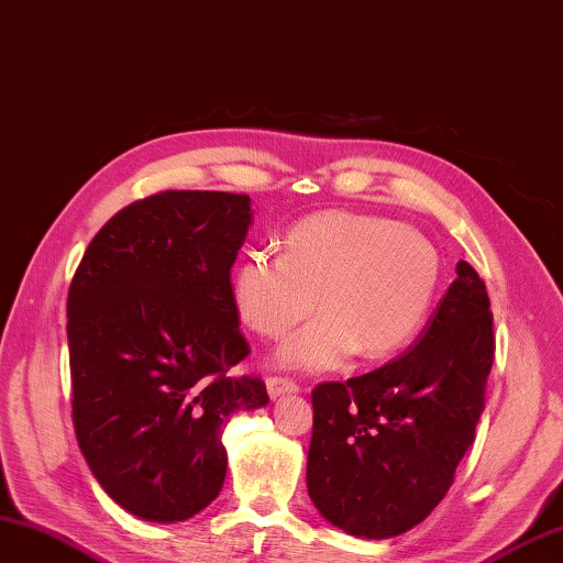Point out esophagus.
Listing matches in <instances>:
<instances>
[{"mask_svg": "<svg viewBox=\"0 0 563 563\" xmlns=\"http://www.w3.org/2000/svg\"><path fill=\"white\" fill-rule=\"evenodd\" d=\"M267 391L272 398H277L282 394H296L298 384L289 376H267Z\"/></svg>", "mask_w": 563, "mask_h": 563, "instance_id": "1", "label": "esophagus"}]
</instances>
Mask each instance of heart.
Returning <instances> with one entry per match:
<instances>
[{"instance_id":"heart-1","label":"heart","mask_w":563,"mask_h":563,"mask_svg":"<svg viewBox=\"0 0 563 563\" xmlns=\"http://www.w3.org/2000/svg\"><path fill=\"white\" fill-rule=\"evenodd\" d=\"M440 284L430 240L391 218L325 211L294 223L279 257L252 250L231 277L240 323L279 340L316 308L311 325L279 347L296 369H330L350 354L386 357L426 323Z\"/></svg>"}]
</instances>
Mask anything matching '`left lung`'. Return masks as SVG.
Masks as SVG:
<instances>
[{
  "instance_id": "left-lung-1",
  "label": "left lung",
  "mask_w": 563,
  "mask_h": 563,
  "mask_svg": "<svg viewBox=\"0 0 563 563\" xmlns=\"http://www.w3.org/2000/svg\"><path fill=\"white\" fill-rule=\"evenodd\" d=\"M496 352L484 279H456L404 357L313 388L306 484L328 522L386 539L422 522L454 484L484 412Z\"/></svg>"
}]
</instances>
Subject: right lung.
<instances>
[{"label": "right lung", "instance_id": "obj_1", "mask_svg": "<svg viewBox=\"0 0 563 563\" xmlns=\"http://www.w3.org/2000/svg\"><path fill=\"white\" fill-rule=\"evenodd\" d=\"M247 194L157 191L111 216L67 291L73 422L91 474L123 510L181 522L221 493V442L267 386L250 354L231 267Z\"/></svg>", "mask_w": 563, "mask_h": 563}]
</instances>
